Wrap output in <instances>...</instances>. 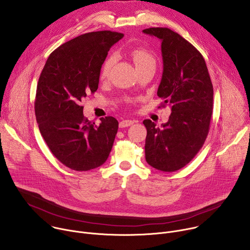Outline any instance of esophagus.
<instances>
[{
    "mask_svg": "<svg viewBox=\"0 0 250 250\" xmlns=\"http://www.w3.org/2000/svg\"><path fill=\"white\" fill-rule=\"evenodd\" d=\"M134 124V121L131 120H123L120 122V127H126V126H130Z\"/></svg>",
    "mask_w": 250,
    "mask_h": 250,
    "instance_id": "obj_1",
    "label": "esophagus"
}]
</instances>
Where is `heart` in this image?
Returning a JSON list of instances; mask_svg holds the SVG:
<instances>
[{
	"instance_id": "heart-1",
	"label": "heart",
	"mask_w": 250,
	"mask_h": 250,
	"mask_svg": "<svg viewBox=\"0 0 250 250\" xmlns=\"http://www.w3.org/2000/svg\"><path fill=\"white\" fill-rule=\"evenodd\" d=\"M130 55L138 69H145L147 67H155L156 65V59L153 56V54L151 52H149L148 50H146V48H142V47H136L134 49L131 50ZM116 60V56L114 54L109 55L106 57L102 66H101V70H100V79L101 80H104L108 78L109 74H110V71L115 63Z\"/></svg>"
}]
</instances>
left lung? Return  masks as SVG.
<instances>
[{
	"instance_id": "1",
	"label": "left lung",
	"mask_w": 250,
	"mask_h": 250,
	"mask_svg": "<svg viewBox=\"0 0 250 250\" xmlns=\"http://www.w3.org/2000/svg\"><path fill=\"white\" fill-rule=\"evenodd\" d=\"M145 33L161 40L163 74L157 96L159 108L171 105L162 127L145 120L146 159L153 168L173 172L186 166L203 147L212 115L213 89L201 52L168 27H149Z\"/></svg>"
}]
</instances>
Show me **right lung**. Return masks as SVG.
<instances>
[{"instance_id": "right-lung-1", "label": "right lung", "mask_w": 250, "mask_h": 250, "mask_svg": "<svg viewBox=\"0 0 250 250\" xmlns=\"http://www.w3.org/2000/svg\"><path fill=\"white\" fill-rule=\"evenodd\" d=\"M123 37L112 30L81 34L51 52L41 73L35 118L52 154L72 170L97 168L112 150L119 122L104 117L96 125L84 117L81 102L97 91L101 66Z\"/></svg>"}]
</instances>
